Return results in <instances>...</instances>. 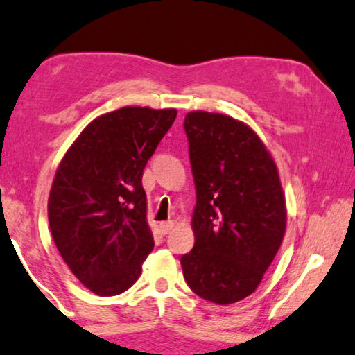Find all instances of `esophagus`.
<instances>
[{"label": "esophagus", "mask_w": 355, "mask_h": 355, "mask_svg": "<svg viewBox=\"0 0 355 355\" xmlns=\"http://www.w3.org/2000/svg\"><path fill=\"white\" fill-rule=\"evenodd\" d=\"M173 227H174V221H164V223H160V232L164 234V235L170 234V232L173 231Z\"/></svg>", "instance_id": "1"}]
</instances>
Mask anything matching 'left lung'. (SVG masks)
<instances>
[{"label": "left lung", "mask_w": 355, "mask_h": 355, "mask_svg": "<svg viewBox=\"0 0 355 355\" xmlns=\"http://www.w3.org/2000/svg\"><path fill=\"white\" fill-rule=\"evenodd\" d=\"M196 187L195 246L181 257L198 296L227 306L256 291L281 248L287 204L271 153L246 123L226 114L185 115Z\"/></svg>", "instance_id": "1"}]
</instances>
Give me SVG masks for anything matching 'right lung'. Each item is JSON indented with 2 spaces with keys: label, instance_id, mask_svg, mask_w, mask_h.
<instances>
[{
  "label": "right lung",
  "instance_id": "right-lung-1",
  "mask_svg": "<svg viewBox=\"0 0 355 355\" xmlns=\"http://www.w3.org/2000/svg\"><path fill=\"white\" fill-rule=\"evenodd\" d=\"M176 109L126 105L96 116L67 149L48 198L53 240L68 268L98 296L132 287L154 239L143 170Z\"/></svg>",
  "mask_w": 355,
  "mask_h": 355
}]
</instances>
